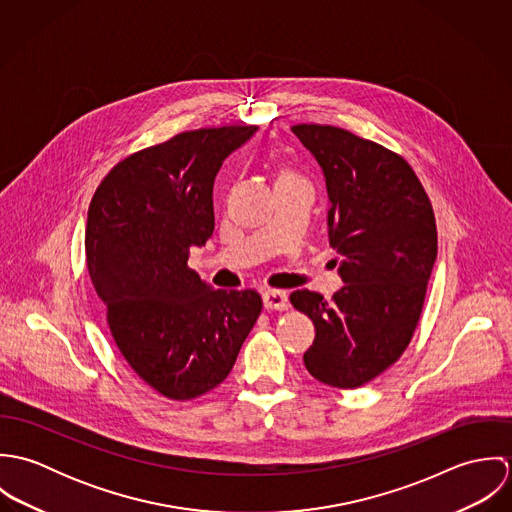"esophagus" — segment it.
Segmentation results:
<instances>
[{"instance_id": "1", "label": "esophagus", "mask_w": 512, "mask_h": 512, "mask_svg": "<svg viewBox=\"0 0 512 512\" xmlns=\"http://www.w3.org/2000/svg\"><path fill=\"white\" fill-rule=\"evenodd\" d=\"M262 299H264V307L266 309L284 311L290 305L288 303V295H286V292H282V290H268V292H264Z\"/></svg>"}]
</instances>
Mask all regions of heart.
Segmentation results:
<instances>
[{
    "instance_id": "1",
    "label": "heart",
    "mask_w": 512,
    "mask_h": 512,
    "mask_svg": "<svg viewBox=\"0 0 512 512\" xmlns=\"http://www.w3.org/2000/svg\"><path fill=\"white\" fill-rule=\"evenodd\" d=\"M292 179H301L297 173H293L292 169H282L276 181H292Z\"/></svg>"
}]
</instances>
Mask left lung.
<instances>
[{
  "mask_svg": "<svg viewBox=\"0 0 512 512\" xmlns=\"http://www.w3.org/2000/svg\"><path fill=\"white\" fill-rule=\"evenodd\" d=\"M292 132L323 169L329 242L345 282L329 301L309 290L290 295L315 325L303 363L327 386L359 388L414 337L438 256L434 209L396 151L335 126L297 124Z\"/></svg>",
  "mask_w": 512,
  "mask_h": 512,
  "instance_id": "1",
  "label": "left lung"
}]
</instances>
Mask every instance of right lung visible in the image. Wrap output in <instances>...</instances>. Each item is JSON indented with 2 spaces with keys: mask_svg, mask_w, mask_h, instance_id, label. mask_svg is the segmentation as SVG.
<instances>
[{
  "mask_svg": "<svg viewBox=\"0 0 512 512\" xmlns=\"http://www.w3.org/2000/svg\"><path fill=\"white\" fill-rule=\"evenodd\" d=\"M256 130L201 128L144 147L108 171L88 207L86 268L110 335L169 400L217 388L262 311L256 290H211L187 266L215 230L222 161Z\"/></svg>",
  "mask_w": 512,
  "mask_h": 512,
  "instance_id": "1",
  "label": "right lung"
}]
</instances>
